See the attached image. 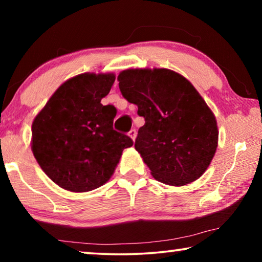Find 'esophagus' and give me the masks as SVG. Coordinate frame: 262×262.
<instances>
[{
	"label": "esophagus",
	"instance_id": "esophagus-1",
	"mask_svg": "<svg viewBox=\"0 0 262 262\" xmlns=\"http://www.w3.org/2000/svg\"><path fill=\"white\" fill-rule=\"evenodd\" d=\"M128 135H129L132 137V140L134 141L135 137H136V129H134V128H133V129H130L129 133H128Z\"/></svg>",
	"mask_w": 262,
	"mask_h": 262
}]
</instances>
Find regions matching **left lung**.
I'll return each mask as SVG.
<instances>
[{"label": "left lung", "mask_w": 262, "mask_h": 262, "mask_svg": "<svg viewBox=\"0 0 262 262\" xmlns=\"http://www.w3.org/2000/svg\"><path fill=\"white\" fill-rule=\"evenodd\" d=\"M122 96L145 123L135 149L163 184L183 186L205 173L216 152L214 113L192 83L170 69H127L118 76Z\"/></svg>", "instance_id": "obj_1"}]
</instances>
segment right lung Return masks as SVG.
<instances>
[{"mask_svg":"<svg viewBox=\"0 0 262 262\" xmlns=\"http://www.w3.org/2000/svg\"><path fill=\"white\" fill-rule=\"evenodd\" d=\"M114 74H81L54 92L32 123V151L60 187L89 192L112 177L129 136L113 129L117 108L100 103Z\"/></svg>","mask_w":262,"mask_h":262,"instance_id":"1","label":"right lung"}]
</instances>
